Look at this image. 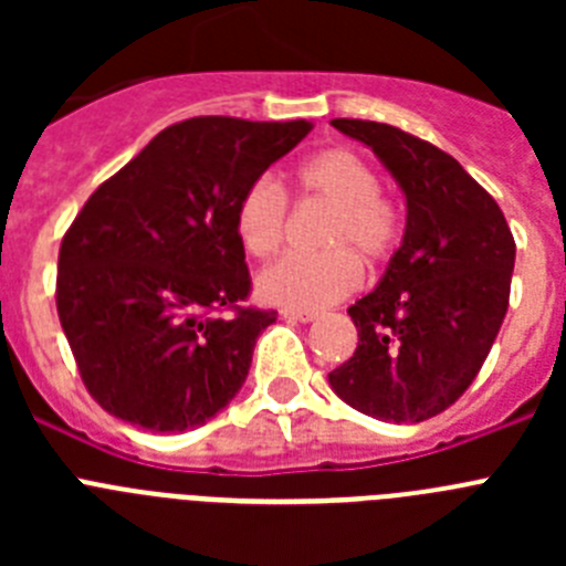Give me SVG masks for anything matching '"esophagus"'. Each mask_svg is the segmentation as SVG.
I'll return each instance as SVG.
<instances>
[{"instance_id": "34e87169", "label": "esophagus", "mask_w": 566, "mask_h": 566, "mask_svg": "<svg viewBox=\"0 0 566 566\" xmlns=\"http://www.w3.org/2000/svg\"><path fill=\"white\" fill-rule=\"evenodd\" d=\"M283 317L297 319V323H312L317 319V312H300V308H283Z\"/></svg>"}]
</instances>
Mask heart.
Returning a JSON list of instances; mask_svg holds the SVG:
<instances>
[{"instance_id":"obj_1","label":"heart","mask_w":566,"mask_h":566,"mask_svg":"<svg viewBox=\"0 0 566 566\" xmlns=\"http://www.w3.org/2000/svg\"><path fill=\"white\" fill-rule=\"evenodd\" d=\"M300 198L332 207L319 229L323 252H289L258 277V294L280 308L317 312L348 297L363 266L391 258L402 238V218L371 164L348 147H328L294 167ZM289 195L274 178L249 181L234 203V234L243 252L272 258L286 238Z\"/></svg>"}]
</instances>
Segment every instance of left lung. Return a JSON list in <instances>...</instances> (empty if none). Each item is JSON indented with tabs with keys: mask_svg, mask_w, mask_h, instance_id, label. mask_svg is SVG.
<instances>
[{
	"mask_svg": "<svg viewBox=\"0 0 566 566\" xmlns=\"http://www.w3.org/2000/svg\"><path fill=\"white\" fill-rule=\"evenodd\" d=\"M332 124L391 169L408 223L379 286L348 308L357 352L328 382L359 413L424 422L451 408L488 359L507 314L516 240L453 155L391 124Z\"/></svg>",
	"mask_w": 566,
	"mask_h": 566,
	"instance_id": "obj_1",
	"label": "left lung"
}]
</instances>
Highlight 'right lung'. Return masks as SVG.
Here are the masks:
<instances>
[{
    "label": "right lung",
    "instance_id": "add662e5",
    "mask_svg": "<svg viewBox=\"0 0 566 566\" xmlns=\"http://www.w3.org/2000/svg\"><path fill=\"white\" fill-rule=\"evenodd\" d=\"M312 122L198 115L161 129L90 195L62 238L56 308L90 397L158 433L240 391L277 312L252 294L234 203Z\"/></svg>",
    "mask_w": 566,
    "mask_h": 566
}]
</instances>
